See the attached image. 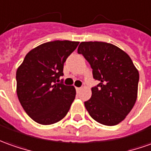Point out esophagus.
<instances>
[{
    "mask_svg": "<svg viewBox=\"0 0 151 151\" xmlns=\"http://www.w3.org/2000/svg\"><path fill=\"white\" fill-rule=\"evenodd\" d=\"M76 90L77 93H79V92L81 91V88H80V87H76Z\"/></svg>",
    "mask_w": 151,
    "mask_h": 151,
    "instance_id": "34e87169",
    "label": "esophagus"
}]
</instances>
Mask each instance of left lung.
<instances>
[{
  "mask_svg": "<svg viewBox=\"0 0 151 151\" xmlns=\"http://www.w3.org/2000/svg\"><path fill=\"white\" fill-rule=\"evenodd\" d=\"M92 68L97 86L85 102L87 111L95 121L106 126L121 122L136 103L139 72L124 51L111 43L82 42L78 47Z\"/></svg>",
  "mask_w": 151,
  "mask_h": 151,
  "instance_id": "obj_1",
  "label": "left lung"
}]
</instances>
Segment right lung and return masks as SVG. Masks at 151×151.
<instances>
[{"instance_id":"right-lung-1","label":"right lung","mask_w":151,"mask_h":151,"mask_svg":"<svg viewBox=\"0 0 151 151\" xmlns=\"http://www.w3.org/2000/svg\"><path fill=\"white\" fill-rule=\"evenodd\" d=\"M79 42L42 43L25 56L16 71L17 95L23 109L34 121L50 125L62 120L76 98L74 86L60 82L66 58Z\"/></svg>"}]
</instances>
